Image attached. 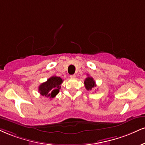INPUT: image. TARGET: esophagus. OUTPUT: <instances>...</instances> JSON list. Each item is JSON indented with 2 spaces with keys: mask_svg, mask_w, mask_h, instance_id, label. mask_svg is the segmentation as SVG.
<instances>
[{
  "mask_svg": "<svg viewBox=\"0 0 145 145\" xmlns=\"http://www.w3.org/2000/svg\"><path fill=\"white\" fill-rule=\"evenodd\" d=\"M71 78H76V75L74 74V75H70V76H69Z\"/></svg>",
  "mask_w": 145,
  "mask_h": 145,
  "instance_id": "1",
  "label": "esophagus"
}]
</instances>
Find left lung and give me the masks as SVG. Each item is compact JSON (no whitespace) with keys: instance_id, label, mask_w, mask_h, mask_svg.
Listing matches in <instances>:
<instances>
[{"instance_id":"8db88e82","label":"left lung","mask_w":145,"mask_h":145,"mask_svg":"<svg viewBox=\"0 0 145 145\" xmlns=\"http://www.w3.org/2000/svg\"><path fill=\"white\" fill-rule=\"evenodd\" d=\"M84 86L87 90H91L94 87L96 86L95 81L92 77L88 76L84 80Z\"/></svg>"}]
</instances>
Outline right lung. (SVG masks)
Wrapping results in <instances>:
<instances>
[{"label": "right lung", "instance_id": "1", "mask_svg": "<svg viewBox=\"0 0 145 145\" xmlns=\"http://www.w3.org/2000/svg\"><path fill=\"white\" fill-rule=\"evenodd\" d=\"M63 80L60 77L52 76L46 82L41 84L38 88V92L42 96L46 98L53 99L59 92Z\"/></svg>", "mask_w": 145, "mask_h": 145}]
</instances>
